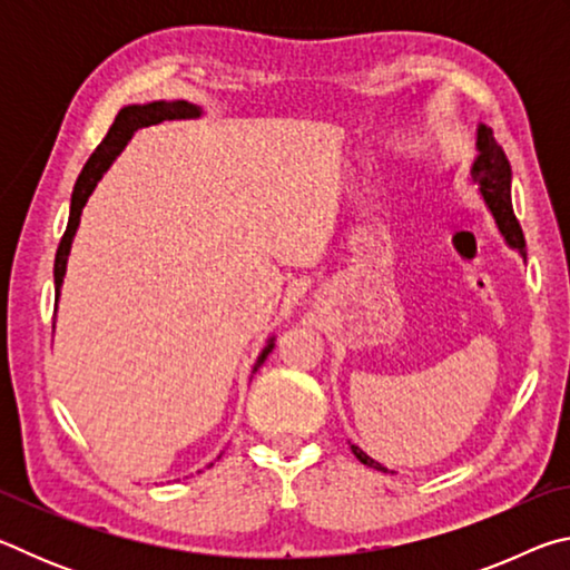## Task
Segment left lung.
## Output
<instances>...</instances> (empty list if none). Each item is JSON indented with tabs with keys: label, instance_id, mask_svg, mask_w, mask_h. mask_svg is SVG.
Returning a JSON list of instances; mask_svg holds the SVG:
<instances>
[{
	"label": "left lung",
	"instance_id": "left-lung-1",
	"mask_svg": "<svg viewBox=\"0 0 570 570\" xmlns=\"http://www.w3.org/2000/svg\"><path fill=\"white\" fill-rule=\"evenodd\" d=\"M475 148H478V156H475V160H472L470 178L478 186V193L482 196V200H485L490 216H493L500 236H503L508 248L518 250L520 258L525 262V238H523V230H520V224L513 214V200H510V183H513V170H510L505 150L498 146L493 130L482 122L478 125ZM352 452L356 455V460L364 462L366 468L390 472L387 468L380 465L377 460H372L370 455H366L360 445H352Z\"/></svg>",
	"mask_w": 570,
	"mask_h": 570
}]
</instances>
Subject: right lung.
<instances>
[{
	"label": "right lung",
	"mask_w": 570,
	"mask_h": 570,
	"mask_svg": "<svg viewBox=\"0 0 570 570\" xmlns=\"http://www.w3.org/2000/svg\"><path fill=\"white\" fill-rule=\"evenodd\" d=\"M200 115H204V110H200L198 105L186 102V100H170V102L156 100V102H146V105H125V108L115 115V122L110 125L108 135H105L98 150L90 156V160L85 163L80 178H77V183H75L72 200H70V220H67L65 236L60 240V246H57V256H55V296L57 298H60V288H62L65 272H67V256H70L77 226H80L82 208H85V204H88V198L92 196L95 186H98L100 178L115 163V158H118L122 148L128 146V140L140 128H148V125H158L166 120H196V118H200ZM274 344H276V336H268L262 354H258L254 362V374L258 366L266 362V356L272 354Z\"/></svg>",
	"instance_id": "add662e5"
}]
</instances>
